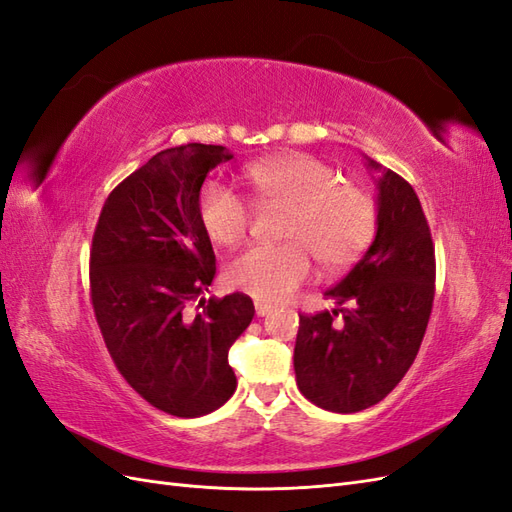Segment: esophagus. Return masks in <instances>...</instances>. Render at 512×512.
Returning <instances> with one entry per match:
<instances>
[{"label": "esophagus", "instance_id": "esophagus-1", "mask_svg": "<svg viewBox=\"0 0 512 512\" xmlns=\"http://www.w3.org/2000/svg\"><path fill=\"white\" fill-rule=\"evenodd\" d=\"M272 311V305H266V303H255V313L259 318H264V316H268V313Z\"/></svg>", "mask_w": 512, "mask_h": 512}]
</instances>
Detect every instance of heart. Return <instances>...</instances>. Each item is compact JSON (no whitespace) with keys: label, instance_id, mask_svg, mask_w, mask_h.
Wrapping results in <instances>:
<instances>
[{"label":"heart","instance_id":"heart-1","mask_svg":"<svg viewBox=\"0 0 512 512\" xmlns=\"http://www.w3.org/2000/svg\"><path fill=\"white\" fill-rule=\"evenodd\" d=\"M244 179L259 205H281L287 212L283 244H257L233 257L227 283L266 303L290 298L311 274V257L324 268L357 261L374 240L378 205L374 196L342 181L335 166L309 153H290L246 166ZM199 220L218 246H238L251 227L253 212L238 192L207 181L199 192Z\"/></svg>","mask_w":512,"mask_h":512}]
</instances>
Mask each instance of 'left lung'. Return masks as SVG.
Wrapping results in <instances>:
<instances>
[{"label": "left lung", "instance_id": "8db88e82", "mask_svg": "<svg viewBox=\"0 0 512 512\" xmlns=\"http://www.w3.org/2000/svg\"><path fill=\"white\" fill-rule=\"evenodd\" d=\"M368 166L381 170L368 157ZM435 246L413 186L378 177V227L365 255L326 296L333 311L300 316L296 385L320 409L357 413L381 402L413 365L435 300Z\"/></svg>", "mask_w": 512, "mask_h": 512}]
</instances>
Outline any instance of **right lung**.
Returning a JSON list of instances; mask_svg holds the SVG:
<instances>
[{"label": "right lung", "instance_id": "obj_1", "mask_svg": "<svg viewBox=\"0 0 512 512\" xmlns=\"http://www.w3.org/2000/svg\"><path fill=\"white\" fill-rule=\"evenodd\" d=\"M231 157L201 142L155 153L110 192L90 248V300L116 370L175 417L207 415L233 396L229 348L255 316L246 294L201 298L216 255L199 192Z\"/></svg>", "mask_w": 512, "mask_h": 512}]
</instances>
